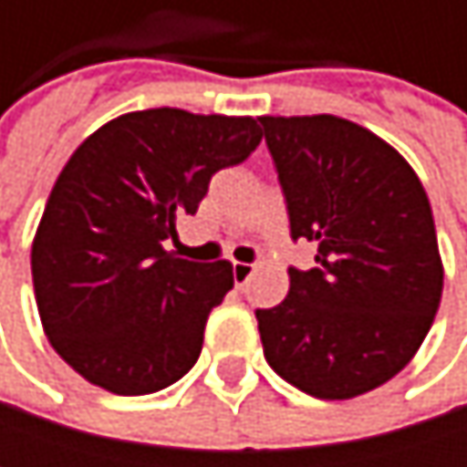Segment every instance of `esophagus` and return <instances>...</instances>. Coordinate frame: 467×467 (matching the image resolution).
I'll return each mask as SVG.
<instances>
[{
    "label": "esophagus",
    "mask_w": 467,
    "mask_h": 467,
    "mask_svg": "<svg viewBox=\"0 0 467 467\" xmlns=\"http://www.w3.org/2000/svg\"><path fill=\"white\" fill-rule=\"evenodd\" d=\"M251 275H254V265H248V262H233V278L237 289L245 286Z\"/></svg>",
    "instance_id": "esophagus-1"
}]
</instances>
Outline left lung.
<instances>
[{"label":"left lung","mask_w":467,"mask_h":467,"mask_svg":"<svg viewBox=\"0 0 467 467\" xmlns=\"http://www.w3.org/2000/svg\"><path fill=\"white\" fill-rule=\"evenodd\" d=\"M292 240L317 243L289 295L256 308L270 368L319 400H348L398 376L430 332L443 267L430 200L411 164L337 116L259 119Z\"/></svg>","instance_id":"1"}]
</instances>
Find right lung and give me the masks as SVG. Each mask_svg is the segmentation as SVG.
<instances>
[{
	"mask_svg": "<svg viewBox=\"0 0 467 467\" xmlns=\"http://www.w3.org/2000/svg\"><path fill=\"white\" fill-rule=\"evenodd\" d=\"M259 140L256 119L156 108L108 121L69 156L35 234L32 281L50 346L86 381L150 395L194 368L233 265L164 245L211 178Z\"/></svg>",
	"mask_w": 467,
	"mask_h": 467,
	"instance_id": "1",
	"label": "right lung"
}]
</instances>
